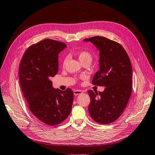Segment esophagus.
<instances>
[{"label":"esophagus","mask_w":155,"mask_h":155,"mask_svg":"<svg viewBox=\"0 0 155 155\" xmlns=\"http://www.w3.org/2000/svg\"><path fill=\"white\" fill-rule=\"evenodd\" d=\"M73 92H74V94L75 96L81 94H82L83 93V91H81V90H74Z\"/></svg>","instance_id":"obj_1"}]
</instances>
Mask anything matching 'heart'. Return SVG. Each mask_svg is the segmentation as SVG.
I'll return each mask as SVG.
<instances>
[{
	"label": "heart",
	"mask_w": 155,
	"mask_h": 155,
	"mask_svg": "<svg viewBox=\"0 0 155 155\" xmlns=\"http://www.w3.org/2000/svg\"><path fill=\"white\" fill-rule=\"evenodd\" d=\"M78 56L79 60L81 63L86 61L91 62L93 59V55L91 54V52H90L89 51H87V50H82L79 51V52L78 54ZM67 61H68V57H64L63 60L64 65L66 63Z\"/></svg>",
	"instance_id": "obj_1"
}]
</instances>
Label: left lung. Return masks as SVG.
<instances>
[{"label":"left lung","mask_w":155,"mask_h":155,"mask_svg":"<svg viewBox=\"0 0 155 155\" xmlns=\"http://www.w3.org/2000/svg\"><path fill=\"white\" fill-rule=\"evenodd\" d=\"M83 41L92 43L100 51V69L92 83L105 87L103 92L88 90L91 98L88 111L95 122L108 124L121 115L130 98L132 65L126 51L119 43L99 36Z\"/></svg>","instance_id":"8db88e82"}]
</instances>
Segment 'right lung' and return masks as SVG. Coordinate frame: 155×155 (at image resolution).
Here are the masks:
<instances>
[{
  "label": "right lung",
  "mask_w": 155,
  "mask_h": 155,
  "mask_svg": "<svg viewBox=\"0 0 155 155\" xmlns=\"http://www.w3.org/2000/svg\"><path fill=\"white\" fill-rule=\"evenodd\" d=\"M66 47L64 43L43 40L26 50L19 67V83L29 110L49 126L62 123L72 110V90L55 89L50 80L58 72V54Z\"/></svg>",
  "instance_id": "right-lung-1"
}]
</instances>
